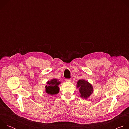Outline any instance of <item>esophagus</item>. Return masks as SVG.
Masks as SVG:
<instances>
[{
	"label": "esophagus",
	"mask_w": 129,
	"mask_h": 129,
	"mask_svg": "<svg viewBox=\"0 0 129 129\" xmlns=\"http://www.w3.org/2000/svg\"><path fill=\"white\" fill-rule=\"evenodd\" d=\"M66 81L67 82H70L71 81V79H66Z\"/></svg>",
	"instance_id": "obj_1"
}]
</instances>
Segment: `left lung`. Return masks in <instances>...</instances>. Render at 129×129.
I'll return each mask as SVG.
<instances>
[{"label": "left lung", "instance_id": "left-lung-1", "mask_svg": "<svg viewBox=\"0 0 129 129\" xmlns=\"http://www.w3.org/2000/svg\"><path fill=\"white\" fill-rule=\"evenodd\" d=\"M77 88H79L81 96L87 99L93 92V87L89 83L84 80H80L77 83Z\"/></svg>", "mask_w": 129, "mask_h": 129}]
</instances>
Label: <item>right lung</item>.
<instances>
[{"label":"right lung","instance_id":"add662e5","mask_svg":"<svg viewBox=\"0 0 129 129\" xmlns=\"http://www.w3.org/2000/svg\"><path fill=\"white\" fill-rule=\"evenodd\" d=\"M47 85L45 86L46 93L50 95L56 94L59 93V88L58 85L60 82L58 81L57 79H52L50 81H48Z\"/></svg>","mask_w":129,"mask_h":129}]
</instances>
